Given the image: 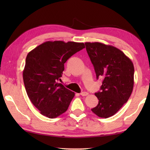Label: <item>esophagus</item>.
Returning <instances> with one entry per match:
<instances>
[{"instance_id":"34e87169","label":"esophagus","mask_w":150,"mask_h":150,"mask_svg":"<svg viewBox=\"0 0 150 150\" xmlns=\"http://www.w3.org/2000/svg\"><path fill=\"white\" fill-rule=\"evenodd\" d=\"M88 95V93L87 92H82V93H81V95L83 96H87Z\"/></svg>"}]
</instances>
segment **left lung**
Listing matches in <instances>:
<instances>
[{
  "instance_id": "left-lung-1",
  "label": "left lung",
  "mask_w": 150,
  "mask_h": 150,
  "mask_svg": "<svg viewBox=\"0 0 150 150\" xmlns=\"http://www.w3.org/2000/svg\"><path fill=\"white\" fill-rule=\"evenodd\" d=\"M86 50L95 68L96 79H103L95 93L98 103L91 109L100 118L117 112L130 98L134 87L133 63L118 48L100 42H86Z\"/></svg>"
}]
</instances>
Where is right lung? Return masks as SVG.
I'll list each match as a JSON object with an SVG mask.
<instances>
[{"instance_id": "add662e5", "label": "right lung", "mask_w": 150, "mask_h": 150, "mask_svg": "<svg viewBox=\"0 0 150 150\" xmlns=\"http://www.w3.org/2000/svg\"><path fill=\"white\" fill-rule=\"evenodd\" d=\"M85 47L83 43L47 41L28 54L23 71L25 88L42 115L54 118L67 110L75 93L57 81L62 77L64 63Z\"/></svg>"}]
</instances>
